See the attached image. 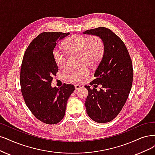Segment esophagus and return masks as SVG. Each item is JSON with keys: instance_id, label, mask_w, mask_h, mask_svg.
<instances>
[{"instance_id": "obj_1", "label": "esophagus", "mask_w": 155, "mask_h": 155, "mask_svg": "<svg viewBox=\"0 0 155 155\" xmlns=\"http://www.w3.org/2000/svg\"><path fill=\"white\" fill-rule=\"evenodd\" d=\"M74 87H75V89H79L83 87V86L81 85H74Z\"/></svg>"}]
</instances>
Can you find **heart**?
Wrapping results in <instances>:
<instances>
[{
  "label": "heart",
  "instance_id": "1",
  "mask_svg": "<svg viewBox=\"0 0 155 155\" xmlns=\"http://www.w3.org/2000/svg\"><path fill=\"white\" fill-rule=\"evenodd\" d=\"M64 49L70 54H78L79 62L85 64L81 68L74 69L66 74L69 82L81 83L85 81L89 74V68H93L99 64L104 53V43L98 36L86 37L73 35L69 38L63 44ZM53 57L57 66L61 70L68 67L67 57L64 53L59 49L53 51Z\"/></svg>",
  "mask_w": 155,
  "mask_h": 155
}]
</instances>
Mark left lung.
I'll list each match as a JSON object with an SVG mask.
<instances>
[{
  "label": "left lung",
  "instance_id": "1",
  "mask_svg": "<svg viewBox=\"0 0 155 155\" xmlns=\"http://www.w3.org/2000/svg\"><path fill=\"white\" fill-rule=\"evenodd\" d=\"M100 36L104 43V53L90 83L101 85L100 91H88L85 105L89 117L96 123H108L121 112L132 85L134 71L130 54L123 41L110 29L98 27L84 32Z\"/></svg>",
  "mask_w": 155,
  "mask_h": 155
}]
</instances>
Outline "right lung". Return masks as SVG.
I'll return each mask as SVG.
<instances>
[{"label": "right lung", "mask_w": 155, "mask_h": 155, "mask_svg": "<svg viewBox=\"0 0 155 155\" xmlns=\"http://www.w3.org/2000/svg\"><path fill=\"white\" fill-rule=\"evenodd\" d=\"M70 32H43L28 45L23 58L20 82L24 101L33 115L47 124L60 122L65 115L67 101L74 85L51 86L58 72L53 51L57 43Z\"/></svg>", "instance_id": "1"}]
</instances>
